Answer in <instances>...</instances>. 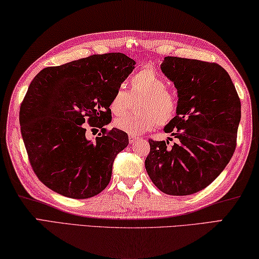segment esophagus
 <instances>
[{"label": "esophagus", "instance_id": "1", "mask_svg": "<svg viewBox=\"0 0 259 259\" xmlns=\"http://www.w3.org/2000/svg\"><path fill=\"white\" fill-rule=\"evenodd\" d=\"M137 140H139V137H134V135H130L128 137V141L130 143H134Z\"/></svg>", "mask_w": 259, "mask_h": 259}]
</instances>
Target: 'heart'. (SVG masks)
I'll use <instances>...</instances> for the list:
<instances>
[{
	"instance_id": "obj_1",
	"label": "heart",
	"mask_w": 259,
	"mask_h": 259,
	"mask_svg": "<svg viewBox=\"0 0 259 259\" xmlns=\"http://www.w3.org/2000/svg\"><path fill=\"white\" fill-rule=\"evenodd\" d=\"M131 90L119 86L113 93L110 109L115 115H124L140 99L134 115H125L115 119V126L130 135H139L150 131L157 124L165 126L178 113L179 99L173 90L167 88V80L155 68L146 67L131 77Z\"/></svg>"
}]
</instances>
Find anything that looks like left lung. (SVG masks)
<instances>
[{
  "mask_svg": "<svg viewBox=\"0 0 259 259\" xmlns=\"http://www.w3.org/2000/svg\"><path fill=\"white\" fill-rule=\"evenodd\" d=\"M161 70L178 89V113L165 127L178 141L169 147V141L149 140L144 165L160 191L189 196L207 188L232 158L241 103L219 63L165 57Z\"/></svg>",
  "mask_w": 259,
  "mask_h": 259,
  "instance_id": "1",
  "label": "left lung"
}]
</instances>
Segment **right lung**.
I'll return each mask as SVG.
<instances>
[{
  "label": "right lung",
  "instance_id": "1",
  "mask_svg": "<svg viewBox=\"0 0 259 259\" xmlns=\"http://www.w3.org/2000/svg\"><path fill=\"white\" fill-rule=\"evenodd\" d=\"M134 65L122 53L93 54L44 68L31 80L20 106V131L31 168L52 191L88 199L107 188L128 137L104 126L111 121L112 95ZM85 121L102 128L94 143L84 137Z\"/></svg>",
  "mask_w": 259,
  "mask_h": 259
}]
</instances>
